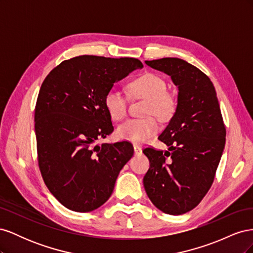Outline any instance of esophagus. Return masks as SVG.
Here are the masks:
<instances>
[{"label": "esophagus", "instance_id": "34e87169", "mask_svg": "<svg viewBox=\"0 0 253 253\" xmlns=\"http://www.w3.org/2000/svg\"><path fill=\"white\" fill-rule=\"evenodd\" d=\"M134 152H135V154H140L141 153V148L139 147V145H137V144H134Z\"/></svg>", "mask_w": 253, "mask_h": 253}]
</instances>
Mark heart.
I'll list each match as a JSON object with an SVG mask.
<instances>
[{"instance_id":"obj_1","label":"heart","mask_w":253,"mask_h":253,"mask_svg":"<svg viewBox=\"0 0 253 253\" xmlns=\"http://www.w3.org/2000/svg\"><path fill=\"white\" fill-rule=\"evenodd\" d=\"M134 96L148 98L147 114H155L166 118L173 114L176 100L167 90V83L160 76L153 73L140 75L128 84ZM104 105L110 116L115 120L124 119L127 114V98L119 88L113 87L104 97ZM159 125L154 117L145 119H129L117 128L118 137L133 143H143L156 135Z\"/></svg>"}]
</instances>
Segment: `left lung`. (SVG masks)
I'll list each match as a JSON object with an SVG mask.
<instances>
[{
    "instance_id": "8db88e82",
    "label": "left lung",
    "mask_w": 253,
    "mask_h": 253,
    "mask_svg": "<svg viewBox=\"0 0 253 253\" xmlns=\"http://www.w3.org/2000/svg\"><path fill=\"white\" fill-rule=\"evenodd\" d=\"M145 64L170 76L178 95L173 117L158 137L169 149L143 150L150 160L143 186L157 209L180 215L209 191L224 152L226 127L215 88L201 70L178 58Z\"/></svg>"
}]
</instances>
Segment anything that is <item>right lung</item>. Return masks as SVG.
I'll use <instances>...</instances> for the list:
<instances>
[{"instance_id": "right-lung-1", "label": "right lung", "mask_w": 253, "mask_h": 253, "mask_svg": "<svg viewBox=\"0 0 253 253\" xmlns=\"http://www.w3.org/2000/svg\"><path fill=\"white\" fill-rule=\"evenodd\" d=\"M142 67L134 58L79 56L43 81L35 110L38 162L45 185L67 209L89 212L102 206L133 156L127 141L96 142L114 131L105 94Z\"/></svg>"}]
</instances>
